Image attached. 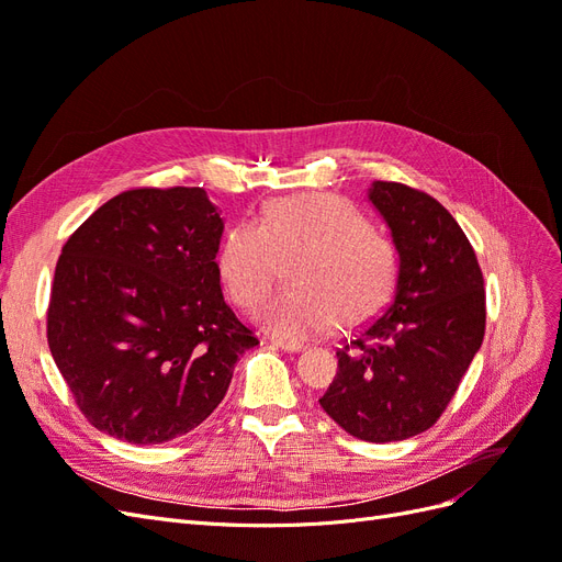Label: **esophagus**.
I'll list each match as a JSON object with an SVG mask.
<instances>
[{
    "label": "esophagus",
    "instance_id": "1",
    "mask_svg": "<svg viewBox=\"0 0 562 562\" xmlns=\"http://www.w3.org/2000/svg\"><path fill=\"white\" fill-rule=\"evenodd\" d=\"M269 342L274 345V347H279V349H283V351H304V349H307V347L300 345V342H285V339H277V337H271Z\"/></svg>",
    "mask_w": 562,
    "mask_h": 562
}]
</instances>
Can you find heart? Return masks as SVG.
Listing matches in <instances>:
<instances>
[{"label":"heart","instance_id":"obj_1","mask_svg":"<svg viewBox=\"0 0 562 562\" xmlns=\"http://www.w3.org/2000/svg\"><path fill=\"white\" fill-rule=\"evenodd\" d=\"M285 291L258 318L271 335L302 342L335 326L359 328L375 318L398 283L401 255L391 236L345 196L328 192L269 201L255 223L232 225L215 250L227 295L255 310L274 285L279 265Z\"/></svg>","mask_w":562,"mask_h":562}]
</instances>
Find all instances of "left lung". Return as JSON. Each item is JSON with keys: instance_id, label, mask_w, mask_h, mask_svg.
<instances>
[{"instance_id": "obj_1", "label": "left lung", "mask_w": 562, "mask_h": 562, "mask_svg": "<svg viewBox=\"0 0 562 562\" xmlns=\"http://www.w3.org/2000/svg\"><path fill=\"white\" fill-rule=\"evenodd\" d=\"M370 201L401 255L389 307L337 349V378L318 398L347 434L391 443L446 413L485 335L483 271L443 203L378 180Z\"/></svg>"}]
</instances>
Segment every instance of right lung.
Returning <instances> with one entry per match:
<instances>
[{
	"label": "right lung",
	"mask_w": 562,
	"mask_h": 562,
	"mask_svg": "<svg viewBox=\"0 0 562 562\" xmlns=\"http://www.w3.org/2000/svg\"><path fill=\"white\" fill-rule=\"evenodd\" d=\"M223 217L203 187H135L65 241L46 310L50 356L98 431L157 446L196 429L258 337L220 291Z\"/></svg>",
	"instance_id": "obj_1"
}]
</instances>
